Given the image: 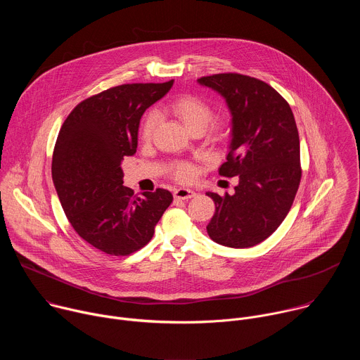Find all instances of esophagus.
<instances>
[{
  "mask_svg": "<svg viewBox=\"0 0 360 360\" xmlns=\"http://www.w3.org/2000/svg\"><path fill=\"white\" fill-rule=\"evenodd\" d=\"M195 195H196V193H195L193 191L186 189V188H178V189L174 191V196H175L176 199H191V198H193Z\"/></svg>",
  "mask_w": 360,
  "mask_h": 360,
  "instance_id": "34e87169",
  "label": "esophagus"
}]
</instances>
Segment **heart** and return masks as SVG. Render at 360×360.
<instances>
[{
  "label": "heart",
  "instance_id": "obj_1",
  "mask_svg": "<svg viewBox=\"0 0 360 360\" xmlns=\"http://www.w3.org/2000/svg\"><path fill=\"white\" fill-rule=\"evenodd\" d=\"M169 111L191 131H203L211 121V129L214 132H221L225 128V120L222 117H217L211 120L212 110L205 99L198 95H182L171 102L168 107ZM160 122V117L157 112H148L143 118L141 127V138L143 142H149L155 132ZM174 179L179 182H191L196 178V168L189 162H175L169 168Z\"/></svg>",
  "mask_w": 360,
  "mask_h": 360
}]
</instances>
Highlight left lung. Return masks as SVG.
Here are the masks:
<instances>
[{"label": "left lung", "mask_w": 360, "mask_h": 360, "mask_svg": "<svg viewBox=\"0 0 360 360\" xmlns=\"http://www.w3.org/2000/svg\"><path fill=\"white\" fill-rule=\"evenodd\" d=\"M218 91L232 114V141L219 175L239 176L233 195L208 192L215 214L207 226L219 245L250 248L283 222L300 178V145L293 112L269 84L236 72L198 79Z\"/></svg>", "instance_id": "obj_1"}]
</instances>
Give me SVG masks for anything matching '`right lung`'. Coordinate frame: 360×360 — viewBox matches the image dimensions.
Masks as SVG:
<instances>
[{
	"mask_svg": "<svg viewBox=\"0 0 360 360\" xmlns=\"http://www.w3.org/2000/svg\"><path fill=\"white\" fill-rule=\"evenodd\" d=\"M174 85L124 84L92 95L64 121L53 155V181L75 232L107 255L127 256L153 236L172 193L142 196L124 186L121 164L136 152L142 114Z\"/></svg>",
	"mask_w": 360,
	"mask_h": 360,
	"instance_id": "obj_1",
	"label": "right lung"
}]
</instances>
